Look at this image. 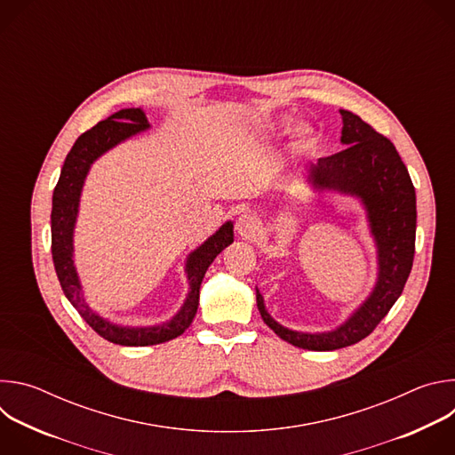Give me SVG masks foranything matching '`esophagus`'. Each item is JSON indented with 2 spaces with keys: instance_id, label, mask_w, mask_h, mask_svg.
I'll return each instance as SVG.
<instances>
[{
  "instance_id": "esophagus-1",
  "label": "esophagus",
  "mask_w": 455,
  "mask_h": 455,
  "mask_svg": "<svg viewBox=\"0 0 455 455\" xmlns=\"http://www.w3.org/2000/svg\"><path fill=\"white\" fill-rule=\"evenodd\" d=\"M235 230L239 235H244V237L253 235V232L257 230V220L250 214H241L235 221Z\"/></svg>"
}]
</instances>
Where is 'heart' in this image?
Here are the masks:
<instances>
[{"label":"heart","mask_w":455,"mask_h":455,"mask_svg":"<svg viewBox=\"0 0 455 455\" xmlns=\"http://www.w3.org/2000/svg\"><path fill=\"white\" fill-rule=\"evenodd\" d=\"M293 125V120L290 116H283L279 122H277V127L281 129L283 133L290 132ZM293 142H295V148L302 153H309L313 151L316 146H318V133L315 132V127L307 125V124H302L295 129V135H293Z\"/></svg>","instance_id":"1"}]
</instances>
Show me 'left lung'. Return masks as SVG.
Instances as JSON below:
<instances>
[{
	"label": "left lung",
	"mask_w": 455,
	"mask_h": 455,
	"mask_svg": "<svg viewBox=\"0 0 455 455\" xmlns=\"http://www.w3.org/2000/svg\"><path fill=\"white\" fill-rule=\"evenodd\" d=\"M344 151L307 164L304 181L316 194L355 198L367 220L376 248V281L365 300L330 331H297L279 323L255 288L257 307L270 330L288 344L307 351H333L365 339L403 291L414 261L416 190L393 142L358 115L340 109Z\"/></svg>",
	"instance_id": "1"
}]
</instances>
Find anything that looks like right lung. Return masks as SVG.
<instances>
[{
	"label": "right lung",
	"mask_w": 455,
	"mask_h": 455,
	"mask_svg": "<svg viewBox=\"0 0 455 455\" xmlns=\"http://www.w3.org/2000/svg\"><path fill=\"white\" fill-rule=\"evenodd\" d=\"M151 127L142 108H125L83 133L60 169L52 198V257L60 288L79 315L106 340L120 346H155L180 337L198 311L200 286L218 253L234 243V223L225 221L207 241L194 248L185 259L188 293L181 307L165 322L155 326H122L97 313L86 300L76 268L74 232L81 207L83 187L92 165L118 144L133 139Z\"/></svg>",
	"instance_id": "obj_1"
}]
</instances>
